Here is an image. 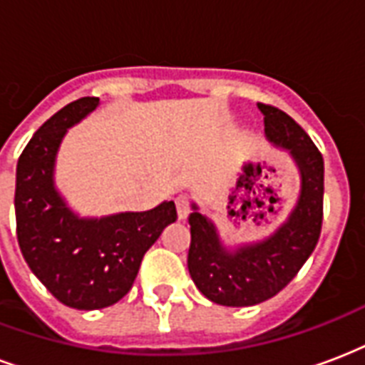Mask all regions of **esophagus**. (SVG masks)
Segmentation results:
<instances>
[{
	"instance_id": "esophagus-1",
	"label": "esophagus",
	"mask_w": 365,
	"mask_h": 365,
	"mask_svg": "<svg viewBox=\"0 0 365 365\" xmlns=\"http://www.w3.org/2000/svg\"><path fill=\"white\" fill-rule=\"evenodd\" d=\"M175 205H177V215H179V219H186L188 213H190V202H188V197L186 196H179L175 200Z\"/></svg>"
}]
</instances>
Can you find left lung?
<instances>
[{
	"instance_id": "left-lung-1",
	"label": "left lung",
	"mask_w": 365,
	"mask_h": 365,
	"mask_svg": "<svg viewBox=\"0 0 365 365\" xmlns=\"http://www.w3.org/2000/svg\"><path fill=\"white\" fill-rule=\"evenodd\" d=\"M264 133L295 160L301 194L289 219L264 242L236 251L222 247L215 225L192 203L188 270L203 295L222 307H253L274 297L297 276L314 251L324 219V158L293 118L270 104H257Z\"/></svg>"
}]
</instances>
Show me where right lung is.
Wrapping results in <instances>:
<instances>
[{
	"mask_svg": "<svg viewBox=\"0 0 365 365\" xmlns=\"http://www.w3.org/2000/svg\"><path fill=\"white\" fill-rule=\"evenodd\" d=\"M98 106L78 98L34 133L16 163V238L22 257L62 304L97 310L125 297L146 251L177 221L173 202L143 213L80 219L53 182L56 150L68 127Z\"/></svg>",
	"mask_w": 365,
	"mask_h": 365,
	"instance_id": "add662e5",
	"label": "right lung"
}]
</instances>
